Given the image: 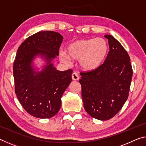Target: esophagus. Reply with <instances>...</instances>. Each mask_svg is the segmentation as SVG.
I'll return each mask as SVG.
<instances>
[{"label":"esophagus","instance_id":"esophagus-1","mask_svg":"<svg viewBox=\"0 0 146 146\" xmlns=\"http://www.w3.org/2000/svg\"><path fill=\"white\" fill-rule=\"evenodd\" d=\"M72 79L73 80H78L79 79V76L78 75V74L76 73H73L72 74Z\"/></svg>","mask_w":146,"mask_h":146}]
</instances>
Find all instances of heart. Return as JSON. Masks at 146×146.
<instances>
[{
	"label": "heart",
	"mask_w": 146,
	"mask_h": 146,
	"mask_svg": "<svg viewBox=\"0 0 146 146\" xmlns=\"http://www.w3.org/2000/svg\"><path fill=\"white\" fill-rule=\"evenodd\" d=\"M110 46L102 38L79 39L69 44L67 53L61 51L60 58L68 63L71 59L78 60L83 71L90 72L99 68L108 57Z\"/></svg>",
	"instance_id": "1"
}]
</instances>
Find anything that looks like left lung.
I'll return each mask as SVG.
<instances>
[{
  "label": "left lung",
  "mask_w": 146,
  "mask_h": 146,
  "mask_svg": "<svg viewBox=\"0 0 146 146\" xmlns=\"http://www.w3.org/2000/svg\"><path fill=\"white\" fill-rule=\"evenodd\" d=\"M110 51L100 67L95 71L81 73L84 107L91 117L108 120L119 112L127 100L133 70L129 56L112 35H106Z\"/></svg>",
  "instance_id": "left-lung-1"
}]
</instances>
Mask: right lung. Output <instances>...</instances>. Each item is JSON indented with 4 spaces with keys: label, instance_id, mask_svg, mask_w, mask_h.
I'll list each match as a JSON object with an SVG mask.
<instances>
[{
    "label": "right lung",
    "instance_id": "1",
    "mask_svg": "<svg viewBox=\"0 0 146 146\" xmlns=\"http://www.w3.org/2000/svg\"><path fill=\"white\" fill-rule=\"evenodd\" d=\"M62 40L57 32L39 31L17 50L13 68L15 91L24 110L36 118H51L58 112L62 96L72 80V70L58 71L53 64ZM38 58L43 61L40 67L36 63Z\"/></svg>",
    "mask_w": 146,
    "mask_h": 146
}]
</instances>
